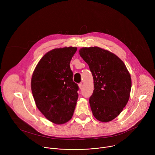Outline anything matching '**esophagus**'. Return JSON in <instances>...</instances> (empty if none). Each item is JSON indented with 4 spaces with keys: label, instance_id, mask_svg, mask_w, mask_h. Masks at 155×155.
<instances>
[{
    "label": "esophagus",
    "instance_id": "34e87169",
    "mask_svg": "<svg viewBox=\"0 0 155 155\" xmlns=\"http://www.w3.org/2000/svg\"><path fill=\"white\" fill-rule=\"evenodd\" d=\"M78 86H79V88H80V89H81V88L82 87V83H79V84H78Z\"/></svg>",
    "mask_w": 155,
    "mask_h": 155
}]
</instances>
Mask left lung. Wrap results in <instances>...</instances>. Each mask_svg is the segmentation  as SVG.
<instances>
[{"label":"left lung","mask_w":155,"mask_h":155,"mask_svg":"<svg viewBox=\"0 0 155 155\" xmlns=\"http://www.w3.org/2000/svg\"><path fill=\"white\" fill-rule=\"evenodd\" d=\"M79 52L93 77L94 90L90 97L93 114L100 121H112L127 103L130 75L124 62L107 50L94 47L82 48Z\"/></svg>","instance_id":"left-lung-1"}]
</instances>
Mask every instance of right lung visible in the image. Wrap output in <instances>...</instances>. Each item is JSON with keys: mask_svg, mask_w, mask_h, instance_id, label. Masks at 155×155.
I'll list each match as a JSON object with an SVG mask.
<instances>
[{"mask_svg": "<svg viewBox=\"0 0 155 155\" xmlns=\"http://www.w3.org/2000/svg\"><path fill=\"white\" fill-rule=\"evenodd\" d=\"M76 47L54 49L38 62L31 80L36 105L49 121L58 124L69 121L78 97V86L73 81L70 62Z\"/></svg>", "mask_w": 155, "mask_h": 155, "instance_id": "add662e5", "label": "right lung"}]
</instances>
